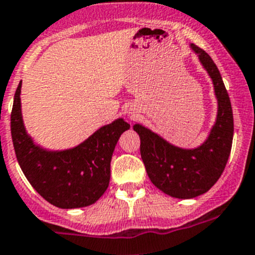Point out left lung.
I'll return each mask as SVG.
<instances>
[{
  "mask_svg": "<svg viewBox=\"0 0 255 255\" xmlns=\"http://www.w3.org/2000/svg\"><path fill=\"white\" fill-rule=\"evenodd\" d=\"M214 84L218 118L209 137L194 150L170 145L141 125H134L140 136V154L151 183L168 195L191 199L207 193L218 181L232 150L234 121L229 95L212 57L191 43Z\"/></svg>",
  "mask_w": 255,
  "mask_h": 255,
  "instance_id": "obj_1",
  "label": "left lung"
}]
</instances>
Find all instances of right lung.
<instances>
[{"instance_id": "obj_1", "label": "right lung", "mask_w": 255, "mask_h": 255, "mask_svg": "<svg viewBox=\"0 0 255 255\" xmlns=\"http://www.w3.org/2000/svg\"><path fill=\"white\" fill-rule=\"evenodd\" d=\"M21 82L11 111V136L14 154L23 174L45 200L62 209L91 205L110 183V161L119 137L130 125L115 120L75 149L50 152L27 136L21 118Z\"/></svg>"}]
</instances>
